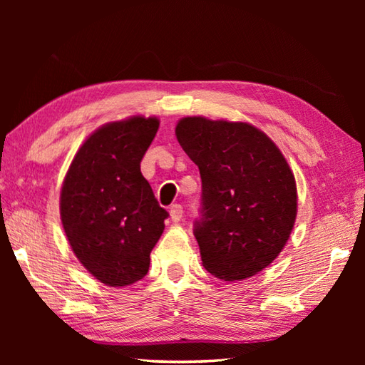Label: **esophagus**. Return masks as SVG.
Listing matches in <instances>:
<instances>
[{"label":"esophagus","instance_id":"esophagus-1","mask_svg":"<svg viewBox=\"0 0 365 365\" xmlns=\"http://www.w3.org/2000/svg\"><path fill=\"white\" fill-rule=\"evenodd\" d=\"M169 213H170V220H173L174 222H178L183 216V207L180 204H174L169 208Z\"/></svg>","mask_w":365,"mask_h":365}]
</instances>
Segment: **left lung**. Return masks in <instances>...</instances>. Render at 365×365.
Returning a JSON list of instances; mask_svg holds the SVG:
<instances>
[{"mask_svg":"<svg viewBox=\"0 0 365 365\" xmlns=\"http://www.w3.org/2000/svg\"><path fill=\"white\" fill-rule=\"evenodd\" d=\"M175 135L202 180L192 232L204 268L224 281L267 268L297 218V185L281 150L245 122L185 118Z\"/></svg>","mask_w":365,"mask_h":365,"instance_id":"8db88e82","label":"left lung"}]
</instances>
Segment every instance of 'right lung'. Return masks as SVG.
Returning a JSON list of instances; mask_svg holds the SVG:
<instances>
[{
    "instance_id": "right-lung-1",
    "label": "right lung",
    "mask_w": 365,
    "mask_h": 365,
    "mask_svg": "<svg viewBox=\"0 0 365 365\" xmlns=\"http://www.w3.org/2000/svg\"><path fill=\"white\" fill-rule=\"evenodd\" d=\"M160 122L131 118L98 128L71 165L61 220L72 250L92 276L111 287L143 279L169 213L141 174Z\"/></svg>"
}]
</instances>
